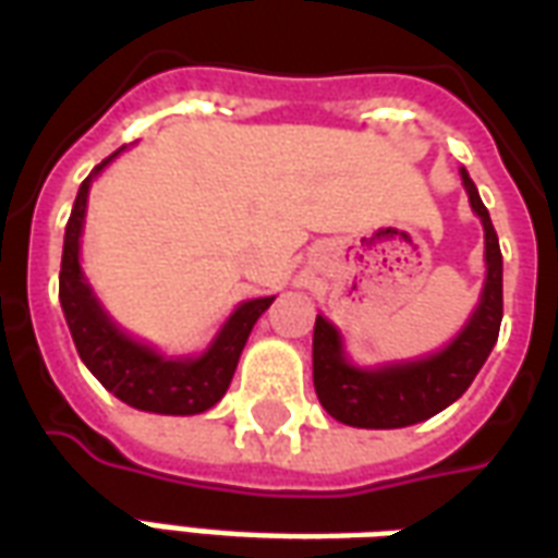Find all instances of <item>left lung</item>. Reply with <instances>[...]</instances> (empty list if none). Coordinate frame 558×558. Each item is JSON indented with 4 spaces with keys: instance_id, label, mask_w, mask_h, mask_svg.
Masks as SVG:
<instances>
[{
    "instance_id": "left-lung-1",
    "label": "left lung",
    "mask_w": 558,
    "mask_h": 558,
    "mask_svg": "<svg viewBox=\"0 0 558 558\" xmlns=\"http://www.w3.org/2000/svg\"><path fill=\"white\" fill-rule=\"evenodd\" d=\"M469 203L484 223L487 280L478 311L457 335L448 350L410 364H391L383 371H359L343 359L338 328L316 316L314 326V388L331 418L350 427H410L451 407L487 362L502 326V251L490 215L481 203L478 187L463 170Z\"/></svg>"
}]
</instances>
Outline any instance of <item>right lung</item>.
<instances>
[{
  "mask_svg": "<svg viewBox=\"0 0 558 558\" xmlns=\"http://www.w3.org/2000/svg\"><path fill=\"white\" fill-rule=\"evenodd\" d=\"M116 155L101 160L95 172H101ZM92 175L80 184L77 199L71 208L65 247H62V271H59V302L65 311L80 359L92 374L98 376V383L107 391H113L119 400H125L128 407L160 412V415H196V412L211 410L227 395L247 335L259 314L275 302V295L244 302L227 319V326L220 328L211 350L199 359H187V362H167L158 352L122 335L107 319L101 304L95 302L89 283L83 280V271H80V232H83V218H86Z\"/></svg>",
  "mask_w": 558,
  "mask_h": 558,
  "instance_id": "add662e5",
  "label": "right lung"
}]
</instances>
